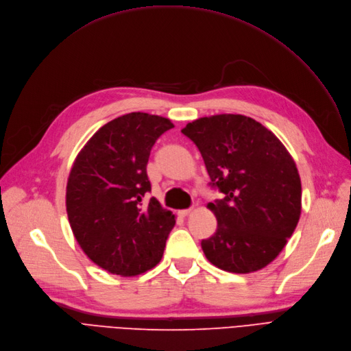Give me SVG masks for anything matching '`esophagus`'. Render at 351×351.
Instances as JSON below:
<instances>
[{"label": "esophagus", "instance_id": "esophagus-1", "mask_svg": "<svg viewBox=\"0 0 351 351\" xmlns=\"http://www.w3.org/2000/svg\"><path fill=\"white\" fill-rule=\"evenodd\" d=\"M191 213V208H186V210H178V216H181V217H186V216H189Z\"/></svg>", "mask_w": 351, "mask_h": 351}]
</instances>
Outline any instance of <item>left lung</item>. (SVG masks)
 I'll return each instance as SVG.
<instances>
[{"instance_id":"1","label":"left lung","mask_w":351,"mask_h":351,"mask_svg":"<svg viewBox=\"0 0 351 351\" xmlns=\"http://www.w3.org/2000/svg\"><path fill=\"white\" fill-rule=\"evenodd\" d=\"M197 145L213 187L224 197L208 203L217 220L202 241L210 263L233 274L269 265L301 216V178L276 135L245 115L199 118L181 130Z\"/></svg>"}]
</instances>
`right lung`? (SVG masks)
<instances>
[{
	"mask_svg": "<svg viewBox=\"0 0 351 351\" xmlns=\"http://www.w3.org/2000/svg\"><path fill=\"white\" fill-rule=\"evenodd\" d=\"M170 119L131 112L105 123L77 154L66 187L70 228L86 256L102 269L135 276L156 266L176 216L151 197L147 164Z\"/></svg>",
	"mask_w": 351,
	"mask_h": 351,
	"instance_id": "1",
	"label": "right lung"
}]
</instances>
